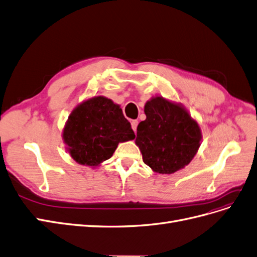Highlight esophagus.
Returning <instances> with one entry per match:
<instances>
[{
    "instance_id": "34e87169",
    "label": "esophagus",
    "mask_w": 257,
    "mask_h": 257,
    "mask_svg": "<svg viewBox=\"0 0 257 257\" xmlns=\"http://www.w3.org/2000/svg\"><path fill=\"white\" fill-rule=\"evenodd\" d=\"M131 125H132V128H133V130H134V132L136 133V132H137L138 121H137V120H132V122H131Z\"/></svg>"
}]
</instances>
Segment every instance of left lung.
Returning <instances> with one entry per match:
<instances>
[{
    "instance_id": "left-lung-1",
    "label": "left lung",
    "mask_w": 257,
    "mask_h": 257,
    "mask_svg": "<svg viewBox=\"0 0 257 257\" xmlns=\"http://www.w3.org/2000/svg\"><path fill=\"white\" fill-rule=\"evenodd\" d=\"M145 113L135 141L145 164L155 173L168 175L188 165L200 146L198 123L181 105L162 96L148 100Z\"/></svg>"
}]
</instances>
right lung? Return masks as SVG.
<instances>
[{"mask_svg": "<svg viewBox=\"0 0 257 257\" xmlns=\"http://www.w3.org/2000/svg\"><path fill=\"white\" fill-rule=\"evenodd\" d=\"M134 138L120 106L104 96H94L77 106L63 130L71 157L78 164L91 167L110 159L119 143Z\"/></svg>", "mask_w": 257, "mask_h": 257, "instance_id": "1", "label": "right lung"}]
</instances>
